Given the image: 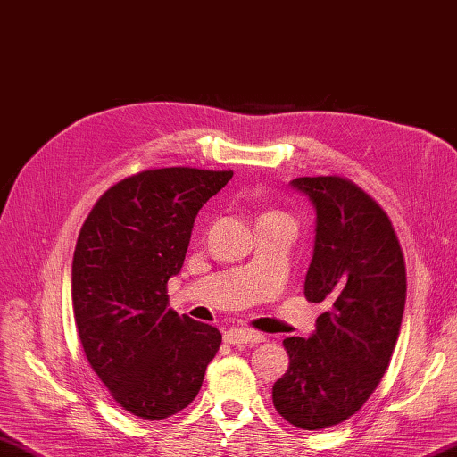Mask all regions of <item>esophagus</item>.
<instances>
[{"label":"esophagus","mask_w":457,"mask_h":457,"mask_svg":"<svg viewBox=\"0 0 457 457\" xmlns=\"http://www.w3.org/2000/svg\"><path fill=\"white\" fill-rule=\"evenodd\" d=\"M222 337H225V343H230V345H240V343H262L264 341L262 333H258L254 329H246V328L227 329Z\"/></svg>","instance_id":"obj_1"}]
</instances>
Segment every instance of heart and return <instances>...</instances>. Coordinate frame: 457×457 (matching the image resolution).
Wrapping results in <instances>:
<instances>
[{
	"label": "heart",
	"mask_w": 457,
	"mask_h": 457,
	"mask_svg": "<svg viewBox=\"0 0 457 457\" xmlns=\"http://www.w3.org/2000/svg\"><path fill=\"white\" fill-rule=\"evenodd\" d=\"M270 212H274V211H270ZM270 212H264V215H270Z\"/></svg>",
	"instance_id": "1"
}]
</instances>
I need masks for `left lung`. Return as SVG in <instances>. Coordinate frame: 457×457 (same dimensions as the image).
I'll use <instances>...</instances> for the list:
<instances>
[{
	"label": "left lung",
	"instance_id": "1",
	"mask_svg": "<svg viewBox=\"0 0 457 457\" xmlns=\"http://www.w3.org/2000/svg\"><path fill=\"white\" fill-rule=\"evenodd\" d=\"M318 215L303 294L321 303L312 337H287L290 365L272 388L276 411L302 430L345 422L375 393L406 302L403 248L385 209L341 175L297 177Z\"/></svg>",
	"mask_w": 457,
	"mask_h": 457
}]
</instances>
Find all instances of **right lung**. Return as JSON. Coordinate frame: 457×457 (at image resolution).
Listing matches in <instances>:
<instances>
[{
  "label": "right lung",
  "instance_id": "1",
  "mask_svg": "<svg viewBox=\"0 0 457 457\" xmlns=\"http://www.w3.org/2000/svg\"><path fill=\"white\" fill-rule=\"evenodd\" d=\"M232 171L145 170L102 195L79 232L72 312L88 365L137 418L163 420L191 404L222 335L167 305L199 209Z\"/></svg>",
  "mask_w": 457,
  "mask_h": 457
}]
</instances>
